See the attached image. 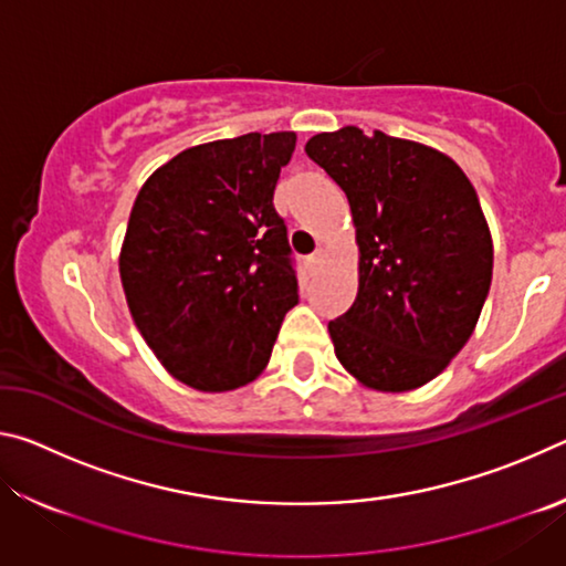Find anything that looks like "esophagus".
Returning <instances> with one entry per match:
<instances>
[{"mask_svg":"<svg viewBox=\"0 0 566 566\" xmlns=\"http://www.w3.org/2000/svg\"><path fill=\"white\" fill-rule=\"evenodd\" d=\"M322 262H324V252L319 249V252H314V254L306 256V260H304V270L310 272V274H314V272H317L319 266H322Z\"/></svg>","mask_w":566,"mask_h":566,"instance_id":"esophagus-1","label":"esophagus"}]
</instances>
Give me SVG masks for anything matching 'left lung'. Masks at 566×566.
I'll return each mask as SVG.
<instances>
[{"mask_svg":"<svg viewBox=\"0 0 566 566\" xmlns=\"http://www.w3.org/2000/svg\"><path fill=\"white\" fill-rule=\"evenodd\" d=\"M352 209L359 292L329 322L364 387L427 385L472 337L492 284V237L472 181L432 147L357 127L306 142Z\"/></svg>","mask_w":566,"mask_h":566,"instance_id":"8db88e82","label":"left lung"}]
</instances>
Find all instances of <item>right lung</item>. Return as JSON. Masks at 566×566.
Here are the masks:
<instances>
[{
	"mask_svg": "<svg viewBox=\"0 0 566 566\" xmlns=\"http://www.w3.org/2000/svg\"><path fill=\"white\" fill-rule=\"evenodd\" d=\"M294 132L185 149L139 189L119 274L142 337L171 377L227 391L266 367L300 302L274 187Z\"/></svg>",
	"mask_w": 566,
	"mask_h": 566,
	"instance_id": "add662e5",
	"label": "right lung"
}]
</instances>
